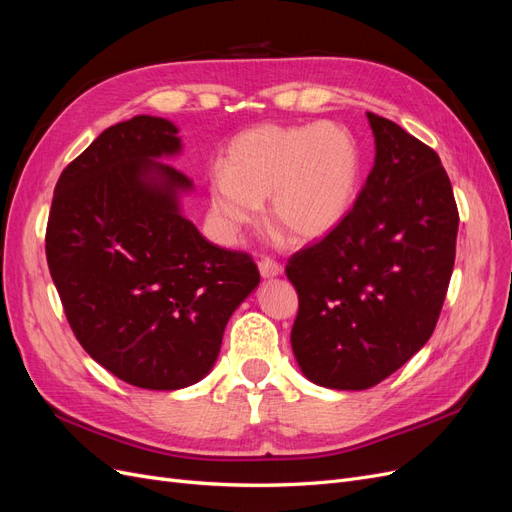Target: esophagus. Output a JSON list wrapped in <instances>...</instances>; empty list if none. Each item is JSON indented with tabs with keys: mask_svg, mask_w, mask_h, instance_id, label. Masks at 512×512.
<instances>
[{
	"mask_svg": "<svg viewBox=\"0 0 512 512\" xmlns=\"http://www.w3.org/2000/svg\"><path fill=\"white\" fill-rule=\"evenodd\" d=\"M258 269H260V275L265 277V280H267V277H277V275L284 273V267L273 258H262L258 262Z\"/></svg>",
	"mask_w": 512,
	"mask_h": 512,
	"instance_id": "esophagus-1",
	"label": "esophagus"
}]
</instances>
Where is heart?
<instances>
[{
  "label": "heart",
  "instance_id": "heart-1",
  "mask_svg": "<svg viewBox=\"0 0 512 512\" xmlns=\"http://www.w3.org/2000/svg\"><path fill=\"white\" fill-rule=\"evenodd\" d=\"M224 170L209 177L213 218L226 241L256 224L269 198L271 222L314 241L346 220L361 190L363 160L339 123H260L226 147Z\"/></svg>",
  "mask_w": 512,
  "mask_h": 512
}]
</instances>
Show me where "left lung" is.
<instances>
[{
  "instance_id": "1",
  "label": "left lung",
  "mask_w": 512,
  "mask_h": 512,
  "mask_svg": "<svg viewBox=\"0 0 512 512\" xmlns=\"http://www.w3.org/2000/svg\"><path fill=\"white\" fill-rule=\"evenodd\" d=\"M376 160L346 220L292 254V352L327 389L389 378L431 337L455 265L457 203L438 153L367 113Z\"/></svg>"
}]
</instances>
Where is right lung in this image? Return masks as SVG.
<instances>
[{"instance_id":"add662e5","label":"right lung","mask_w":512,"mask_h":512,"mask_svg":"<svg viewBox=\"0 0 512 512\" xmlns=\"http://www.w3.org/2000/svg\"><path fill=\"white\" fill-rule=\"evenodd\" d=\"M181 151L175 123L136 115L106 128L61 173L46 262L91 359L138 389L203 380L232 312L260 273L250 254L209 243L183 218L192 190L162 162Z\"/></svg>"}]
</instances>
